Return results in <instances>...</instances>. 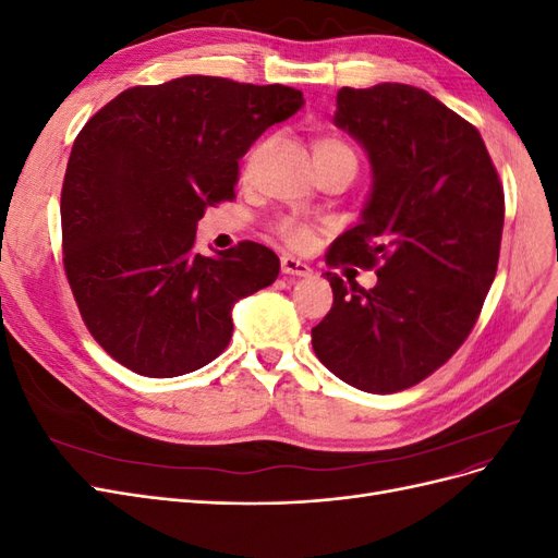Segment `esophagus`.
I'll list each match as a JSON object with an SVG mask.
<instances>
[{
    "instance_id": "34e87169",
    "label": "esophagus",
    "mask_w": 558,
    "mask_h": 558,
    "mask_svg": "<svg viewBox=\"0 0 558 558\" xmlns=\"http://www.w3.org/2000/svg\"><path fill=\"white\" fill-rule=\"evenodd\" d=\"M281 272L293 277H307L312 272V267L293 256H281Z\"/></svg>"
}]
</instances>
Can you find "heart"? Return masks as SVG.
Wrapping results in <instances>:
<instances>
[{"label": "heart", "mask_w": 558, "mask_h": 558, "mask_svg": "<svg viewBox=\"0 0 558 558\" xmlns=\"http://www.w3.org/2000/svg\"><path fill=\"white\" fill-rule=\"evenodd\" d=\"M332 154L353 156V150L347 142L337 140V137H324L314 144V158L332 156ZM275 232L286 244H291V246H307L312 240V228L307 223L298 221V218H281V221L275 223Z\"/></svg>", "instance_id": "b5f03b06"}]
</instances>
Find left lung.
Here are the masks:
<instances>
[{"label": "left lung", "mask_w": 558, "mask_h": 558, "mask_svg": "<svg viewBox=\"0 0 558 558\" xmlns=\"http://www.w3.org/2000/svg\"><path fill=\"white\" fill-rule=\"evenodd\" d=\"M335 125L363 144L375 183L326 263L377 269V286L326 272L335 298L312 347L349 386L398 393L442 367L477 324L498 269L502 183L480 130L421 88H342Z\"/></svg>", "instance_id": "left-lung-1"}]
</instances>
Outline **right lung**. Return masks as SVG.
Here are the masks:
<instances>
[{
    "mask_svg": "<svg viewBox=\"0 0 558 558\" xmlns=\"http://www.w3.org/2000/svg\"><path fill=\"white\" fill-rule=\"evenodd\" d=\"M300 107L279 83L181 76L128 88L83 125L62 181V265L113 361L179 377L230 344L232 305L272 283L279 258L248 240L202 256L197 221L234 197L251 144Z\"/></svg>",
    "mask_w": 558,
    "mask_h": 558,
    "instance_id": "obj_1",
    "label": "right lung"
}]
</instances>
